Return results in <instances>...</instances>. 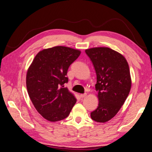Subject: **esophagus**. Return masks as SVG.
Listing matches in <instances>:
<instances>
[{
    "mask_svg": "<svg viewBox=\"0 0 152 152\" xmlns=\"http://www.w3.org/2000/svg\"><path fill=\"white\" fill-rule=\"evenodd\" d=\"M86 96H87V94H80L81 98H84V97H86Z\"/></svg>",
    "mask_w": 152,
    "mask_h": 152,
    "instance_id": "34e87169",
    "label": "esophagus"
}]
</instances>
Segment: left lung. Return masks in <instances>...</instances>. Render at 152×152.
Returning a JSON list of instances; mask_svg holds the SVG:
<instances>
[{
    "label": "left lung",
    "instance_id": "1",
    "mask_svg": "<svg viewBox=\"0 0 152 152\" xmlns=\"http://www.w3.org/2000/svg\"><path fill=\"white\" fill-rule=\"evenodd\" d=\"M94 64L99 103L91 118L106 123L120 110L130 92L131 78L127 61L121 54L107 47L86 50Z\"/></svg>",
    "mask_w": 152,
    "mask_h": 152
}]
</instances>
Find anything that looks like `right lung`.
I'll return each mask as SVG.
<instances>
[{
  "label": "right lung",
  "mask_w": 152,
  "mask_h": 152,
  "mask_svg": "<svg viewBox=\"0 0 152 152\" xmlns=\"http://www.w3.org/2000/svg\"><path fill=\"white\" fill-rule=\"evenodd\" d=\"M81 51L58 46L44 49L36 54L27 69L26 86L36 110L50 122L63 120L69 115L77 99L64 88L69 66Z\"/></svg>",
  "instance_id": "obj_1"
}]
</instances>
